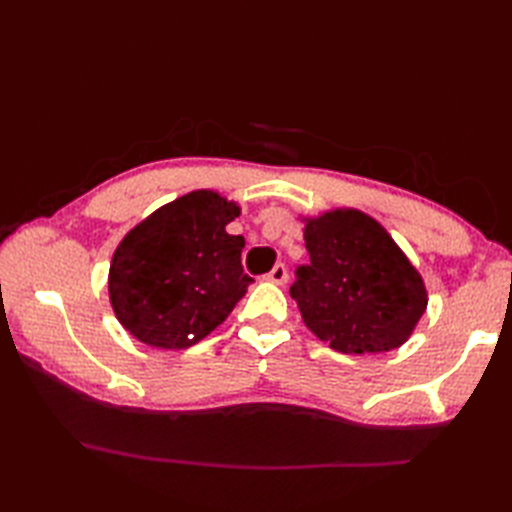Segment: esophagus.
I'll return each instance as SVG.
<instances>
[{
    "label": "esophagus",
    "mask_w": 512,
    "mask_h": 512,
    "mask_svg": "<svg viewBox=\"0 0 512 512\" xmlns=\"http://www.w3.org/2000/svg\"><path fill=\"white\" fill-rule=\"evenodd\" d=\"M266 279L273 281V284H277V286H284L286 281H288V270H286V266H284V264H277V266L266 275Z\"/></svg>",
    "instance_id": "34e87169"
}]
</instances>
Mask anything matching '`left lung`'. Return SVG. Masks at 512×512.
Returning <instances> with one entry per match:
<instances>
[{"instance_id": "1", "label": "left lung", "mask_w": 512, "mask_h": 512, "mask_svg": "<svg viewBox=\"0 0 512 512\" xmlns=\"http://www.w3.org/2000/svg\"><path fill=\"white\" fill-rule=\"evenodd\" d=\"M310 262L290 295L312 334L341 354L396 350L427 310L420 273L383 224L358 209L303 217Z\"/></svg>"}]
</instances>
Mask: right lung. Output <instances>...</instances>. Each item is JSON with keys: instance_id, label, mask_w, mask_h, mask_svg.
Instances as JSON below:
<instances>
[{"instance_id": "obj_1", "label": "right lung", "mask_w": 512, "mask_h": 512, "mask_svg": "<svg viewBox=\"0 0 512 512\" xmlns=\"http://www.w3.org/2000/svg\"><path fill=\"white\" fill-rule=\"evenodd\" d=\"M239 206L200 189L160 206L114 250L110 301L123 328L151 347L187 350L220 325L253 284L242 235L226 224Z\"/></svg>"}]
</instances>
